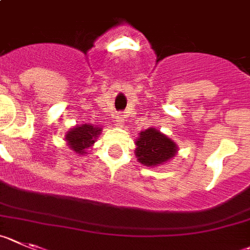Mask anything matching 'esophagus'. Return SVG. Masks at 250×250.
Listing matches in <instances>:
<instances>
[{"label": "esophagus", "mask_w": 250, "mask_h": 250, "mask_svg": "<svg viewBox=\"0 0 250 250\" xmlns=\"http://www.w3.org/2000/svg\"><path fill=\"white\" fill-rule=\"evenodd\" d=\"M125 114H121V113H117L116 114V121L119 125H122L125 123Z\"/></svg>", "instance_id": "obj_1"}]
</instances>
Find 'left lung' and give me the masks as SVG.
Here are the masks:
<instances>
[{
	"label": "left lung",
	"instance_id": "obj_1",
	"mask_svg": "<svg viewBox=\"0 0 250 250\" xmlns=\"http://www.w3.org/2000/svg\"><path fill=\"white\" fill-rule=\"evenodd\" d=\"M136 156L141 164L146 166H156L166 162L176 153V145L166 137L161 132L149 128L140 133V138L136 142Z\"/></svg>",
	"mask_w": 250,
	"mask_h": 250
}]
</instances>
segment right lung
<instances>
[{
  "label": "right lung",
  "instance_id": "add662e5",
  "mask_svg": "<svg viewBox=\"0 0 250 250\" xmlns=\"http://www.w3.org/2000/svg\"><path fill=\"white\" fill-rule=\"evenodd\" d=\"M101 128L94 127L92 125H83L73 128L66 136L65 140L68 141V145L73 151L77 153H84L88 147L94 143V140L101 133Z\"/></svg>",
  "mask_w": 250,
  "mask_h": 250
}]
</instances>
